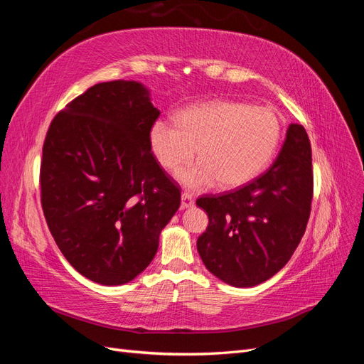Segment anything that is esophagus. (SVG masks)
I'll return each mask as SVG.
<instances>
[{
  "instance_id": "34e87169",
  "label": "esophagus",
  "mask_w": 364,
  "mask_h": 364,
  "mask_svg": "<svg viewBox=\"0 0 364 364\" xmlns=\"http://www.w3.org/2000/svg\"><path fill=\"white\" fill-rule=\"evenodd\" d=\"M182 208H191L194 205V197L193 193L190 191H183L182 193Z\"/></svg>"
}]
</instances>
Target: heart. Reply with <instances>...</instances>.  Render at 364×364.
<instances>
[{"label": "heart", "mask_w": 364, "mask_h": 364, "mask_svg": "<svg viewBox=\"0 0 364 364\" xmlns=\"http://www.w3.org/2000/svg\"><path fill=\"white\" fill-rule=\"evenodd\" d=\"M282 136V119L270 106L222 100L182 109L176 121L159 118L150 127L153 156L168 173L181 171L197 149L199 161L181 173L193 190L220 183L245 185L267 167Z\"/></svg>", "instance_id": "heart-1"}]
</instances>
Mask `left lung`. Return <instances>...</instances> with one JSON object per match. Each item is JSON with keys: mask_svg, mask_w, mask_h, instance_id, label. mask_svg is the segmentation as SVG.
<instances>
[{"mask_svg": "<svg viewBox=\"0 0 364 364\" xmlns=\"http://www.w3.org/2000/svg\"><path fill=\"white\" fill-rule=\"evenodd\" d=\"M311 144L301 124H290L279 155L257 179L218 196H202L209 225L197 250L218 279L253 287L291 258L305 234L313 200Z\"/></svg>", "mask_w": 364, "mask_h": 364, "instance_id": "obj_1", "label": "left lung"}]
</instances>
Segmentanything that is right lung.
<instances>
[{
    "label": "right lung",
    "mask_w": 364,
    "mask_h": 364,
    "mask_svg": "<svg viewBox=\"0 0 364 364\" xmlns=\"http://www.w3.org/2000/svg\"><path fill=\"white\" fill-rule=\"evenodd\" d=\"M136 82L97 83L53 118L42 147L41 203L63 257L103 285L151 262L181 188L149 144L159 117Z\"/></svg>",
    "instance_id": "1"
}]
</instances>
